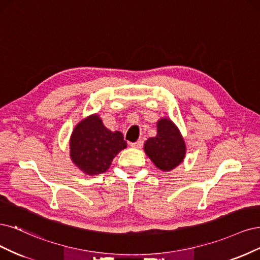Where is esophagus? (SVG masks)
I'll return each mask as SVG.
<instances>
[{
	"mask_svg": "<svg viewBox=\"0 0 260 260\" xmlns=\"http://www.w3.org/2000/svg\"><path fill=\"white\" fill-rule=\"evenodd\" d=\"M142 145H144V141L142 140H138L136 142H133V144H131V147L133 148H136V149H140L142 147Z\"/></svg>",
	"mask_w": 260,
	"mask_h": 260,
	"instance_id": "esophagus-1",
	"label": "esophagus"
}]
</instances>
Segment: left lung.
Returning <instances> with one entry per match:
<instances>
[{
  "label": "left lung",
  "instance_id": "1",
  "mask_svg": "<svg viewBox=\"0 0 260 260\" xmlns=\"http://www.w3.org/2000/svg\"><path fill=\"white\" fill-rule=\"evenodd\" d=\"M156 136L149 138L144 146L148 157L158 170L170 172L183 162L186 144L174 122L162 118L156 122Z\"/></svg>",
  "mask_w": 260,
  "mask_h": 260
}]
</instances>
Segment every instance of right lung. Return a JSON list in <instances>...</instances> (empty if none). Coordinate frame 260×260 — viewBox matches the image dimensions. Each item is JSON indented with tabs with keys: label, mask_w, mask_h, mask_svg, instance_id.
Returning a JSON list of instances; mask_svg holds the SVG:
<instances>
[{
	"label": "right lung",
	"mask_w": 260,
	"mask_h": 260,
	"mask_svg": "<svg viewBox=\"0 0 260 260\" xmlns=\"http://www.w3.org/2000/svg\"><path fill=\"white\" fill-rule=\"evenodd\" d=\"M69 146L72 163L85 175L94 176L105 173L127 144L121 132L108 129L94 113L75 125Z\"/></svg>",
	"instance_id": "right-lung-1"
}]
</instances>
